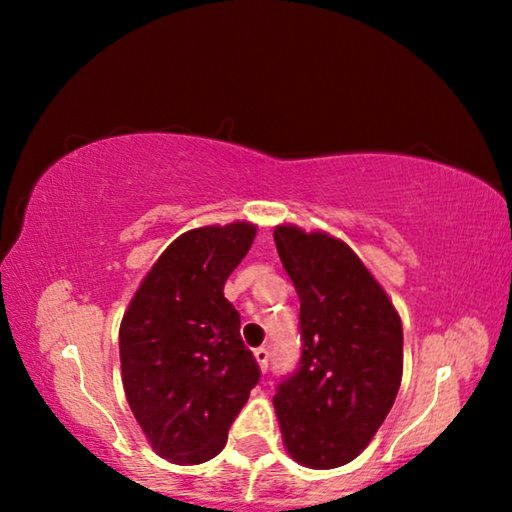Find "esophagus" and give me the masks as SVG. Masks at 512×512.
<instances>
[{
  "mask_svg": "<svg viewBox=\"0 0 512 512\" xmlns=\"http://www.w3.org/2000/svg\"><path fill=\"white\" fill-rule=\"evenodd\" d=\"M253 357H255V361H257L259 370L266 372V368H268V350H266V348H257V350L253 352Z\"/></svg>",
  "mask_w": 512,
  "mask_h": 512,
  "instance_id": "34e87169",
  "label": "esophagus"
}]
</instances>
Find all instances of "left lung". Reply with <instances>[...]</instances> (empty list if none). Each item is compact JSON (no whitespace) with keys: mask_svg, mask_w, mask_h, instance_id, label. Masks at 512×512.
<instances>
[{"mask_svg":"<svg viewBox=\"0 0 512 512\" xmlns=\"http://www.w3.org/2000/svg\"><path fill=\"white\" fill-rule=\"evenodd\" d=\"M300 298L302 359L273 397L293 461L332 470L375 438L402 384V320L359 255L327 232L275 225Z\"/></svg>","mask_w":512,"mask_h":512,"instance_id":"obj_1","label":"left lung"}]
</instances>
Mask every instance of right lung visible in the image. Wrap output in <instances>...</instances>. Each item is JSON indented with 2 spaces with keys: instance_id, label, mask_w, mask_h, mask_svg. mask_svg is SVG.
<instances>
[{
  "instance_id": "obj_1",
  "label": "right lung",
  "mask_w": 512,
  "mask_h": 512,
  "mask_svg": "<svg viewBox=\"0 0 512 512\" xmlns=\"http://www.w3.org/2000/svg\"><path fill=\"white\" fill-rule=\"evenodd\" d=\"M257 225H203L173 239L144 275L119 325L126 400L153 452L198 465L225 447L259 368L223 296Z\"/></svg>"
}]
</instances>
